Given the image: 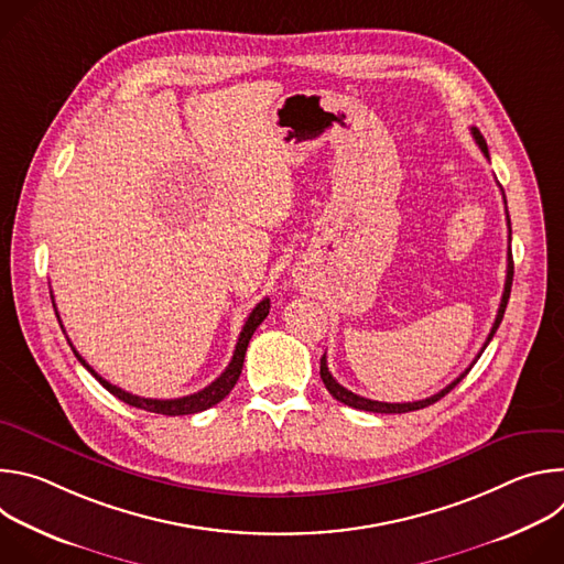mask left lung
Returning <instances> with one entry per match:
<instances>
[{
  "label": "left lung",
  "mask_w": 564,
  "mask_h": 564,
  "mask_svg": "<svg viewBox=\"0 0 564 564\" xmlns=\"http://www.w3.org/2000/svg\"><path fill=\"white\" fill-rule=\"evenodd\" d=\"M470 133H473V138H475V142L479 144V149H481V153H485L487 158H489V147H487V140H485V135L479 133V129H475V127H470ZM502 196H505V192H502ZM505 205H507V198H505ZM507 225H509V238H511V220H509V212H507ZM511 283H513V254H511V248H509V252H507V281H505V292H502V301H500V307H498V316H496V324H494V328H491V333H489V337H487V341H485V346H481V350H479V355L485 352V348L489 346V341L494 339V335H496V330L500 328V324H502V316H505V310H507V303H509V294H511ZM479 355L475 357V361L479 359ZM473 361V364H475ZM473 364H470V368H473ZM470 368H466L455 381H451L444 390H440L437 394H433V397H426V399H420V401H409V404H386V401H375V399H366V397H361V394H355V392H350L348 388H344L333 375H330V370H328V361H326V355L321 357V379H324V383H326V388H328V392L337 399V401H341V404H346V406H352V409H359V411H370V413H411V411H420V409H426V406H431V404H435V401H440L444 394H448L466 375H468V370Z\"/></svg>",
  "instance_id": "left-lung-1"
}]
</instances>
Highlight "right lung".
<instances>
[{
	"label": "right lung",
	"mask_w": 564,
	"mask_h": 564,
	"mask_svg": "<svg viewBox=\"0 0 564 564\" xmlns=\"http://www.w3.org/2000/svg\"><path fill=\"white\" fill-rule=\"evenodd\" d=\"M53 299V296H51ZM55 307V303H53ZM57 314V312H55ZM270 314V299H263L248 316L243 330H240V337L236 341V350L231 355V361L227 364V368L220 372L218 379H214L209 386H205L203 390L194 392V394H187V397H178V399H147V397H138V394H131L113 383H109L107 379H102L83 357L77 355V350L73 348V344L68 341L73 355L77 357V361L83 364L113 397H118L120 401H124V404L129 406H135V409H142V411H149V413H158V415H170V417H176V415H194V413H200V411H207L212 406H216L218 401H223L229 390L236 386L238 377H240V370H243V361H246V350H248V344L254 335V330L263 324V318ZM57 321H59V314H57ZM62 326V324H59ZM64 330V328H62Z\"/></svg>",
	"instance_id": "1"
}]
</instances>
